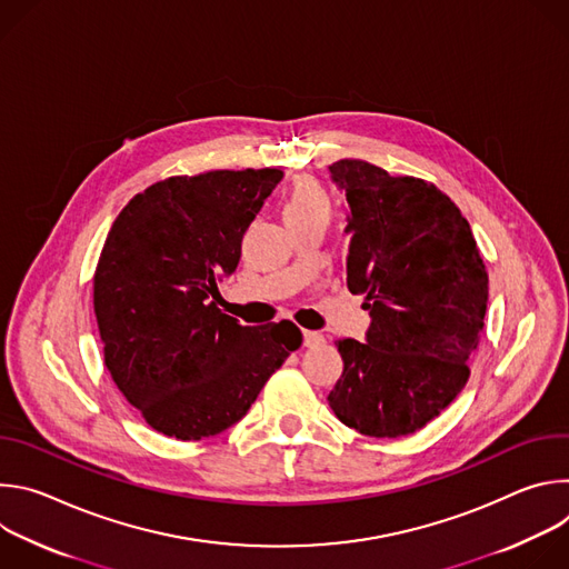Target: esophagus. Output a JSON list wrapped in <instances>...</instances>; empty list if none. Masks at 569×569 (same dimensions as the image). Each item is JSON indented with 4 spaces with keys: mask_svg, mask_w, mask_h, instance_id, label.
<instances>
[{
    "mask_svg": "<svg viewBox=\"0 0 569 569\" xmlns=\"http://www.w3.org/2000/svg\"><path fill=\"white\" fill-rule=\"evenodd\" d=\"M323 342V336L321 333H317V331H303V347H308V349H315V347H321Z\"/></svg>",
    "mask_w": 569,
    "mask_h": 569,
    "instance_id": "obj_1",
    "label": "esophagus"
}]
</instances>
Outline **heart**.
Wrapping results in <instances>:
<instances>
[{
    "instance_id": "obj_1",
    "label": "heart",
    "mask_w": 569,
    "mask_h": 569,
    "mask_svg": "<svg viewBox=\"0 0 569 569\" xmlns=\"http://www.w3.org/2000/svg\"><path fill=\"white\" fill-rule=\"evenodd\" d=\"M329 211H331L329 193L315 178L301 176L290 184L286 193V204H283L286 222L310 218V216H329Z\"/></svg>"
}]
</instances>
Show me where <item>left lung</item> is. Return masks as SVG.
Returning a JSON list of instances; mask_svg holds the SVG:
<instances>
[{
    "label": "left lung",
    "mask_w": 569,
    "mask_h": 569,
    "mask_svg": "<svg viewBox=\"0 0 569 569\" xmlns=\"http://www.w3.org/2000/svg\"><path fill=\"white\" fill-rule=\"evenodd\" d=\"M329 173L349 202L347 288L371 317L365 342H336L345 371L329 405L360 435H412L470 376L489 274L468 220L435 184L365 159L333 161Z\"/></svg>",
    "instance_id": "obj_1"
}]
</instances>
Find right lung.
Returning <instances> with one entry per match:
<instances>
[{"label":"right lung","mask_w":569,"mask_h":569,"mask_svg":"<svg viewBox=\"0 0 569 569\" xmlns=\"http://www.w3.org/2000/svg\"><path fill=\"white\" fill-rule=\"evenodd\" d=\"M279 169L169 178L117 216L94 274V312L112 380L148 426L198 441L248 415L301 347L292 321L242 327L216 308L218 281Z\"/></svg>","instance_id":"1"}]
</instances>
